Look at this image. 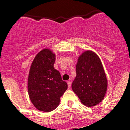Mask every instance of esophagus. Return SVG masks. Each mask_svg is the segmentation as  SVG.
I'll use <instances>...</instances> for the list:
<instances>
[{"label":"esophagus","mask_w":130,"mask_h":130,"mask_svg":"<svg viewBox=\"0 0 130 130\" xmlns=\"http://www.w3.org/2000/svg\"><path fill=\"white\" fill-rule=\"evenodd\" d=\"M71 85H72V82H71V81H68V87L69 88H71Z\"/></svg>","instance_id":"obj_1"}]
</instances>
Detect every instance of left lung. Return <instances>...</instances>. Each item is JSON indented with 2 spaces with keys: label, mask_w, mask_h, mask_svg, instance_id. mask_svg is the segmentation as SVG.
Wrapping results in <instances>:
<instances>
[{
  "label": "left lung",
  "mask_w": 130,
  "mask_h": 130,
  "mask_svg": "<svg viewBox=\"0 0 130 130\" xmlns=\"http://www.w3.org/2000/svg\"><path fill=\"white\" fill-rule=\"evenodd\" d=\"M76 77L72 90L87 107L97 105L104 98L107 80L101 60L92 51L84 52L78 58Z\"/></svg>",
  "instance_id": "8db88e82"
}]
</instances>
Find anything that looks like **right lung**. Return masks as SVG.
<instances>
[{
  "instance_id": "obj_1",
  "label": "right lung",
  "mask_w": 130,
  "mask_h": 130,
  "mask_svg": "<svg viewBox=\"0 0 130 130\" xmlns=\"http://www.w3.org/2000/svg\"><path fill=\"white\" fill-rule=\"evenodd\" d=\"M55 55L43 49L33 60L28 79L30 99L36 109L49 112L57 107L60 97L68 88L60 72L54 68Z\"/></svg>"
}]
</instances>
